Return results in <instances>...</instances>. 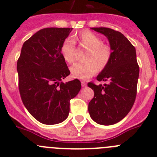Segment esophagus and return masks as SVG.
I'll use <instances>...</instances> for the list:
<instances>
[{"label": "esophagus", "instance_id": "obj_1", "mask_svg": "<svg viewBox=\"0 0 157 157\" xmlns=\"http://www.w3.org/2000/svg\"><path fill=\"white\" fill-rule=\"evenodd\" d=\"M81 84L82 87H85L86 86V82L85 81H81Z\"/></svg>", "mask_w": 157, "mask_h": 157}]
</instances>
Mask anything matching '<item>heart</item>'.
Returning <instances> with one entry per match:
<instances>
[{"mask_svg": "<svg viewBox=\"0 0 157 157\" xmlns=\"http://www.w3.org/2000/svg\"><path fill=\"white\" fill-rule=\"evenodd\" d=\"M86 48L83 56L85 61L75 63L70 67L72 77L86 79L97 73L98 69L102 70L108 65L111 59L112 52L108 45L102 44V40L97 34L89 30H84L75 36L73 40L67 38L62 43L60 52L67 63H71L75 59V44Z\"/></svg>", "mask_w": 157, "mask_h": 157, "instance_id": "b5f03b06", "label": "heart"}]
</instances>
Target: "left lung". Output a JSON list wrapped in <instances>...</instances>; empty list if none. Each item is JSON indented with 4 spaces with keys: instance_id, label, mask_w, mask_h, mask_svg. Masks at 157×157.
<instances>
[{
    "instance_id": "left-lung-1",
    "label": "left lung",
    "mask_w": 157,
    "mask_h": 157,
    "mask_svg": "<svg viewBox=\"0 0 157 157\" xmlns=\"http://www.w3.org/2000/svg\"><path fill=\"white\" fill-rule=\"evenodd\" d=\"M92 30L108 38L112 50L109 63L97 76L104 85L89 82L94 97L89 103L91 119L101 125H112L120 122L130 111L137 94L139 67L135 48L120 32L107 27Z\"/></svg>"
}]
</instances>
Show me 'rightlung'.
Returning <instances> with one entry per match:
<instances>
[{"instance_id": "obj_1", "label": "right lung", "mask_w": 157, "mask_h": 157, "mask_svg": "<svg viewBox=\"0 0 157 157\" xmlns=\"http://www.w3.org/2000/svg\"><path fill=\"white\" fill-rule=\"evenodd\" d=\"M72 28L41 29L23 43L17 61L19 90L26 109L43 124L66 120L70 100L81 90L78 79L64 83L70 75L60 47Z\"/></svg>"}]
</instances>
